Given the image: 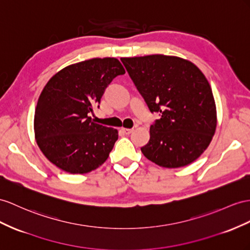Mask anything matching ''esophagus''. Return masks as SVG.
<instances>
[{
    "label": "esophagus",
    "mask_w": 250,
    "mask_h": 250,
    "mask_svg": "<svg viewBox=\"0 0 250 250\" xmlns=\"http://www.w3.org/2000/svg\"><path fill=\"white\" fill-rule=\"evenodd\" d=\"M121 131H123L125 134H126V135H129V134H131L134 130L133 129H125V127H123Z\"/></svg>",
    "instance_id": "esophagus-1"
}]
</instances>
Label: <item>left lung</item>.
<instances>
[{
    "label": "left lung",
    "mask_w": 250,
    "mask_h": 250,
    "mask_svg": "<svg viewBox=\"0 0 250 250\" xmlns=\"http://www.w3.org/2000/svg\"><path fill=\"white\" fill-rule=\"evenodd\" d=\"M151 112L161 119L150 126L143 154L164 168L185 167L200 157L215 133L212 89L195 64L176 56L121 58Z\"/></svg>",
    "instance_id": "obj_1"
}]
</instances>
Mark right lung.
<instances>
[{"label":"right lung","instance_id":"1","mask_svg":"<svg viewBox=\"0 0 250 250\" xmlns=\"http://www.w3.org/2000/svg\"><path fill=\"white\" fill-rule=\"evenodd\" d=\"M125 73L116 58H93L70 64L47 81L38 99L34 130L37 145L56 167L84 174L106 161L118 131L94 123L89 114L110 82Z\"/></svg>","mask_w":250,"mask_h":250}]
</instances>
